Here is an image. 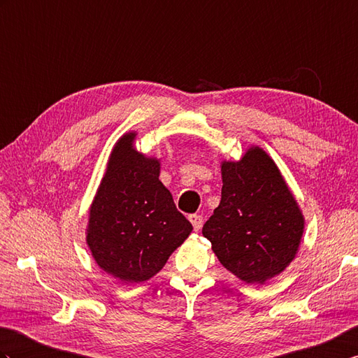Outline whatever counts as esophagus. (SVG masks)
Here are the masks:
<instances>
[{"label":"esophagus","mask_w":358,"mask_h":358,"mask_svg":"<svg viewBox=\"0 0 358 358\" xmlns=\"http://www.w3.org/2000/svg\"><path fill=\"white\" fill-rule=\"evenodd\" d=\"M189 221L192 222L195 231H198L199 229H201V226H203V217H201V215H190Z\"/></svg>","instance_id":"34e87169"}]
</instances>
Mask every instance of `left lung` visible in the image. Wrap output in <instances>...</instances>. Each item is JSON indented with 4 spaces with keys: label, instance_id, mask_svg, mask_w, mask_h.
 Returning a JSON list of instances; mask_svg holds the SVG:
<instances>
[{
    "label": "left lung",
    "instance_id": "obj_1",
    "mask_svg": "<svg viewBox=\"0 0 358 358\" xmlns=\"http://www.w3.org/2000/svg\"><path fill=\"white\" fill-rule=\"evenodd\" d=\"M221 178V203L203 235L224 268L264 285L294 261L305 230L301 206L278 164L256 145L239 160H222Z\"/></svg>",
    "mask_w": 358,
    "mask_h": 358
}]
</instances>
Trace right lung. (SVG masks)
Instances as JSON below:
<instances>
[{"mask_svg":"<svg viewBox=\"0 0 358 358\" xmlns=\"http://www.w3.org/2000/svg\"><path fill=\"white\" fill-rule=\"evenodd\" d=\"M137 131L115 141L88 210L91 256L123 284H140L159 273L192 231L159 180L162 162L138 152Z\"/></svg>","mask_w":358,"mask_h":358,"instance_id":"add662e5","label":"right lung"}]
</instances>
